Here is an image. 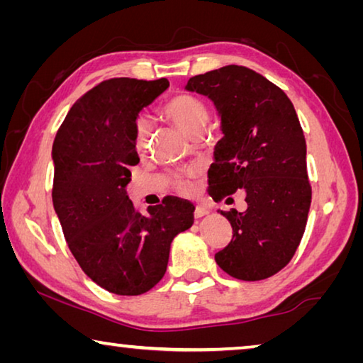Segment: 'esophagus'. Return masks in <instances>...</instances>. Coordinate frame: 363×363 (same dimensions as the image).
Returning a JSON list of instances; mask_svg holds the SVG:
<instances>
[{"instance_id": "34e87169", "label": "esophagus", "mask_w": 363, "mask_h": 363, "mask_svg": "<svg viewBox=\"0 0 363 363\" xmlns=\"http://www.w3.org/2000/svg\"><path fill=\"white\" fill-rule=\"evenodd\" d=\"M208 214V210H206V206H203V205H196V208H195V211H194V216L199 219V218H203V216H206Z\"/></svg>"}]
</instances>
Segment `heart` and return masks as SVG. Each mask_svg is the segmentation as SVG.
<instances>
[{
  "mask_svg": "<svg viewBox=\"0 0 363 363\" xmlns=\"http://www.w3.org/2000/svg\"><path fill=\"white\" fill-rule=\"evenodd\" d=\"M163 113L174 123L177 128L189 134V136H195V134L203 133L208 118H210V112L205 106L203 101L199 97L190 94H179L171 97V99L163 106ZM150 138V126L147 120L140 118L134 128V143H136V149L143 152L147 144H149ZM187 176H192V173H187ZM181 189H189V179L187 177H177Z\"/></svg>",
  "mask_w": 363,
  "mask_h": 363,
  "instance_id": "1",
  "label": "heart"
}]
</instances>
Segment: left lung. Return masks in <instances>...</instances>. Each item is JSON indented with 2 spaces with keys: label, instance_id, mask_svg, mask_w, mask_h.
Instances as JSON below:
<instances>
[{
  "label": "left lung",
  "instance_id": "left-lung-1",
  "mask_svg": "<svg viewBox=\"0 0 363 363\" xmlns=\"http://www.w3.org/2000/svg\"><path fill=\"white\" fill-rule=\"evenodd\" d=\"M186 89L210 97L220 116L210 195L247 194V211H220L232 240L214 259L233 279L272 277L296 253L312 199L296 110L279 86L242 65L192 77Z\"/></svg>",
  "mask_w": 363,
  "mask_h": 363
}]
</instances>
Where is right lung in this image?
Wrapping results in <instances>:
<instances>
[{"mask_svg": "<svg viewBox=\"0 0 363 363\" xmlns=\"http://www.w3.org/2000/svg\"><path fill=\"white\" fill-rule=\"evenodd\" d=\"M168 86L167 78L106 79L73 104L52 144V203L67 245L94 284L121 296L155 286L171 242L194 224L190 201L167 196L144 216L126 195L139 163V112Z\"/></svg>", "mask_w": 363, "mask_h": 363, "instance_id": "1", "label": "right lung"}]
</instances>
